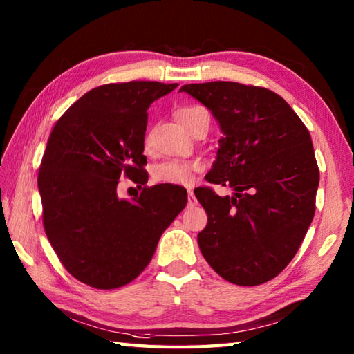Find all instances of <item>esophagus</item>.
Masks as SVG:
<instances>
[{"label":"esophagus","mask_w":354,"mask_h":354,"mask_svg":"<svg viewBox=\"0 0 354 354\" xmlns=\"http://www.w3.org/2000/svg\"><path fill=\"white\" fill-rule=\"evenodd\" d=\"M196 204H198L196 196H194L193 190H189V207H194Z\"/></svg>","instance_id":"obj_1"}]
</instances>
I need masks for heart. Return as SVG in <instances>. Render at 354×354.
Here are the masks:
<instances>
[{
    "instance_id": "heart-1",
    "label": "heart",
    "mask_w": 354,
    "mask_h": 354,
    "mask_svg": "<svg viewBox=\"0 0 354 354\" xmlns=\"http://www.w3.org/2000/svg\"><path fill=\"white\" fill-rule=\"evenodd\" d=\"M202 111H205V108L199 106V104H184V106H179L175 111V117L185 129H189L192 120ZM196 170H199V165L196 162L170 160L153 165L152 178L155 183L160 184L187 185L193 181V175Z\"/></svg>"
}]
</instances>
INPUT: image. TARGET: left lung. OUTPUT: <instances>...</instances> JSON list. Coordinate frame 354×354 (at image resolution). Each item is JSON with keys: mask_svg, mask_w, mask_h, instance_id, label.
I'll return each mask as SVG.
<instances>
[{"mask_svg": "<svg viewBox=\"0 0 354 354\" xmlns=\"http://www.w3.org/2000/svg\"><path fill=\"white\" fill-rule=\"evenodd\" d=\"M212 111L223 137L205 179L231 187L194 190L208 216L198 234L204 259L225 280L259 286L295 257L315 216L319 169L310 133L283 97L237 82L184 85Z\"/></svg>", "mask_w": 354, "mask_h": 354, "instance_id": "1", "label": "left lung"}]
</instances>
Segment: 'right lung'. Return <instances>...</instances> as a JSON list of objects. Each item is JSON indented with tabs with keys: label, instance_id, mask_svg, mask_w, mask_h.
Instances as JSON below:
<instances>
[{
	"label": "right lung",
	"instance_id": "add662e5",
	"mask_svg": "<svg viewBox=\"0 0 354 354\" xmlns=\"http://www.w3.org/2000/svg\"><path fill=\"white\" fill-rule=\"evenodd\" d=\"M178 84L132 80L97 86L51 129L37 175L42 222L68 272L109 290L135 280L152 260L165 228L187 204L184 187H142L117 196L120 178L147 183V109Z\"/></svg>",
	"mask_w": 354,
	"mask_h": 354
}]
</instances>
